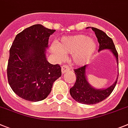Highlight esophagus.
Instances as JSON below:
<instances>
[{"instance_id": "1", "label": "esophagus", "mask_w": 128, "mask_h": 128, "mask_svg": "<svg viewBox=\"0 0 128 128\" xmlns=\"http://www.w3.org/2000/svg\"><path fill=\"white\" fill-rule=\"evenodd\" d=\"M69 70H70V68L68 66H66V65H63V66H62V74L65 73L66 72H68Z\"/></svg>"}]
</instances>
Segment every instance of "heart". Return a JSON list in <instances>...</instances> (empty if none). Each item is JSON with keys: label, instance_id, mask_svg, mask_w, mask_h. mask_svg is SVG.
Wrapping results in <instances>:
<instances>
[{"label": "heart", "instance_id": "heart-1", "mask_svg": "<svg viewBox=\"0 0 128 128\" xmlns=\"http://www.w3.org/2000/svg\"><path fill=\"white\" fill-rule=\"evenodd\" d=\"M96 49L95 41L85 35L64 37L50 48L51 52L59 60H62L64 54H72V62L77 66L88 63L95 54Z\"/></svg>", "mask_w": 128, "mask_h": 128}]
</instances>
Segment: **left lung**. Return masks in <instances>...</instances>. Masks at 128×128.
Wrapping results in <instances>:
<instances>
[{"instance_id": "1", "label": "left lung", "mask_w": 128, "mask_h": 128, "mask_svg": "<svg viewBox=\"0 0 128 128\" xmlns=\"http://www.w3.org/2000/svg\"><path fill=\"white\" fill-rule=\"evenodd\" d=\"M99 42L98 51L108 50L112 52L116 58L118 64V53L116 49L113 40L104 32L96 28L92 27ZM88 65H84L77 69H75L76 82L73 87L70 89L71 96L77 102L86 105H93L100 102L107 98L115 88L118 77L112 85L105 89H96L92 87L86 78V70Z\"/></svg>"}]
</instances>
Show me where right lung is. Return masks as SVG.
Listing matches in <instances>:
<instances>
[{"label":"right lung","mask_w":128,"mask_h":128,"mask_svg":"<svg viewBox=\"0 0 128 128\" xmlns=\"http://www.w3.org/2000/svg\"><path fill=\"white\" fill-rule=\"evenodd\" d=\"M55 30L34 24L16 35L9 50L8 79L18 96L30 102L44 100L62 76L59 65L46 59L49 38Z\"/></svg>","instance_id":"1"}]
</instances>
